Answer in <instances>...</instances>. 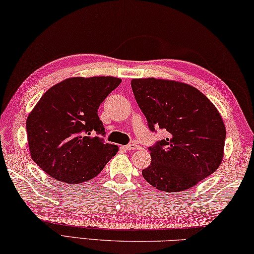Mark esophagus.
Listing matches in <instances>:
<instances>
[{"mask_svg":"<svg viewBox=\"0 0 254 254\" xmlns=\"http://www.w3.org/2000/svg\"><path fill=\"white\" fill-rule=\"evenodd\" d=\"M140 148V146L139 145H137L136 143H130L129 145H126V146H125V149H126V151H134V149H139Z\"/></svg>","mask_w":254,"mask_h":254,"instance_id":"1","label":"esophagus"}]
</instances>
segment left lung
I'll return each instance as SVG.
<instances>
[{"label": "left lung", "mask_w": 254, "mask_h": 254, "mask_svg": "<svg viewBox=\"0 0 254 254\" xmlns=\"http://www.w3.org/2000/svg\"><path fill=\"white\" fill-rule=\"evenodd\" d=\"M131 89L148 127L169 136L151 151L145 180L157 190L180 192L192 188L219 168L225 125L213 102L187 83L147 77L131 80Z\"/></svg>", "instance_id": "obj_1"}]
</instances>
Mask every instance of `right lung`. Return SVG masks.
Listing matches in <instances>:
<instances>
[{
	"label": "right lung",
	"mask_w": 254,
	"mask_h": 254,
	"mask_svg": "<svg viewBox=\"0 0 254 254\" xmlns=\"http://www.w3.org/2000/svg\"><path fill=\"white\" fill-rule=\"evenodd\" d=\"M122 83L114 76L69 77L45 92L27 118L31 159L48 176L67 185L97 177L118 152L105 143L98 109Z\"/></svg>",
	"instance_id": "1"
}]
</instances>
